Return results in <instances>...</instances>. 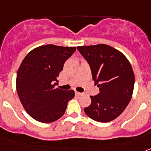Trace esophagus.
Here are the masks:
<instances>
[{"label":"esophagus","instance_id":"1","mask_svg":"<svg viewBox=\"0 0 151 151\" xmlns=\"http://www.w3.org/2000/svg\"><path fill=\"white\" fill-rule=\"evenodd\" d=\"M76 95H78V96H83L84 95V93H82V92H75Z\"/></svg>","mask_w":151,"mask_h":151}]
</instances>
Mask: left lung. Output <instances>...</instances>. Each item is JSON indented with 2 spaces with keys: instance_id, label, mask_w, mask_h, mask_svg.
Instances as JSON below:
<instances>
[{
  "instance_id": "obj_1",
  "label": "left lung",
  "mask_w": 151,
  "mask_h": 151,
  "mask_svg": "<svg viewBox=\"0 0 151 151\" xmlns=\"http://www.w3.org/2000/svg\"><path fill=\"white\" fill-rule=\"evenodd\" d=\"M89 65L95 85L99 93L90 96L92 103L85 114L99 122L117 118L126 108L133 92L135 76L127 58L106 45L78 47Z\"/></svg>"
}]
</instances>
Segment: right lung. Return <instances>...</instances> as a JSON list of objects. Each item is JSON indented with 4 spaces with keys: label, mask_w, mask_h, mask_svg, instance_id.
Wrapping results in <instances>:
<instances>
[{
    "label": "right lung",
    "mask_w": 151,
    "mask_h": 151,
    "mask_svg": "<svg viewBox=\"0 0 151 151\" xmlns=\"http://www.w3.org/2000/svg\"><path fill=\"white\" fill-rule=\"evenodd\" d=\"M75 51V47L40 46L29 52L20 65L16 77L18 96L26 111L37 122L50 123L59 119L74 97L73 90L55 86L65 62Z\"/></svg>",
    "instance_id": "right-lung-1"
}]
</instances>
